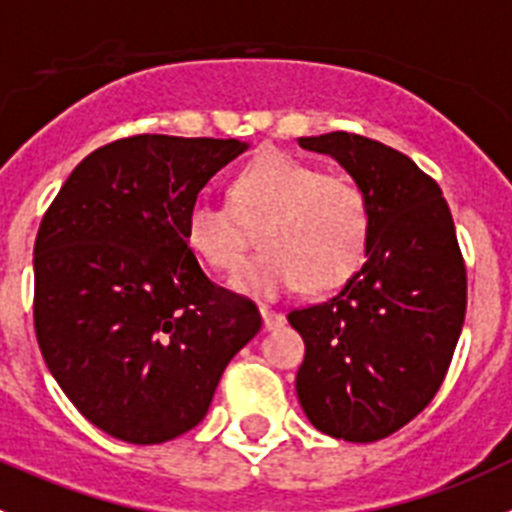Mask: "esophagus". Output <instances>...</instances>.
I'll use <instances>...</instances> for the list:
<instances>
[{"mask_svg":"<svg viewBox=\"0 0 512 512\" xmlns=\"http://www.w3.org/2000/svg\"><path fill=\"white\" fill-rule=\"evenodd\" d=\"M260 316H262V329H265V331H275V329H280V326L285 324L283 313H275V311H270V308H265V306L260 308Z\"/></svg>","mask_w":512,"mask_h":512,"instance_id":"obj_1","label":"esophagus"}]
</instances>
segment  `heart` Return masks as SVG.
Wrapping results in <instances>:
<instances>
[{"label": "heart", "mask_w": 512, "mask_h": 512, "mask_svg": "<svg viewBox=\"0 0 512 512\" xmlns=\"http://www.w3.org/2000/svg\"><path fill=\"white\" fill-rule=\"evenodd\" d=\"M232 204L199 201L186 216V242L214 270L242 260L247 227H260L262 255L229 278L237 293L273 301L306 283L334 288L365 255L370 206L342 176L285 153H262L232 183Z\"/></svg>", "instance_id": "b5f03b06"}]
</instances>
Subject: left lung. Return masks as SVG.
Wrapping results in <instances>:
<instances>
[{
  "label": "left lung",
  "instance_id": "1",
  "mask_svg": "<svg viewBox=\"0 0 512 512\" xmlns=\"http://www.w3.org/2000/svg\"><path fill=\"white\" fill-rule=\"evenodd\" d=\"M334 158L370 206L365 265L334 298L290 311L306 354L296 393L313 428L370 444L431 403L449 370L467 308V270L436 181L367 137H298Z\"/></svg>",
  "mask_w": 512,
  "mask_h": 512
}]
</instances>
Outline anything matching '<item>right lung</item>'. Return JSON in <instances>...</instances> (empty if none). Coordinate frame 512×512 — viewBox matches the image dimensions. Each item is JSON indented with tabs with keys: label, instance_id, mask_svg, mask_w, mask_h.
<instances>
[{
	"label": "right lung",
	"instance_id": "obj_1",
	"mask_svg": "<svg viewBox=\"0 0 512 512\" xmlns=\"http://www.w3.org/2000/svg\"><path fill=\"white\" fill-rule=\"evenodd\" d=\"M247 142L137 135L73 168L35 239V334L86 421L163 444L209 411L255 303L211 283L186 242L199 191Z\"/></svg>",
	"mask_w": 512,
	"mask_h": 512
}]
</instances>
